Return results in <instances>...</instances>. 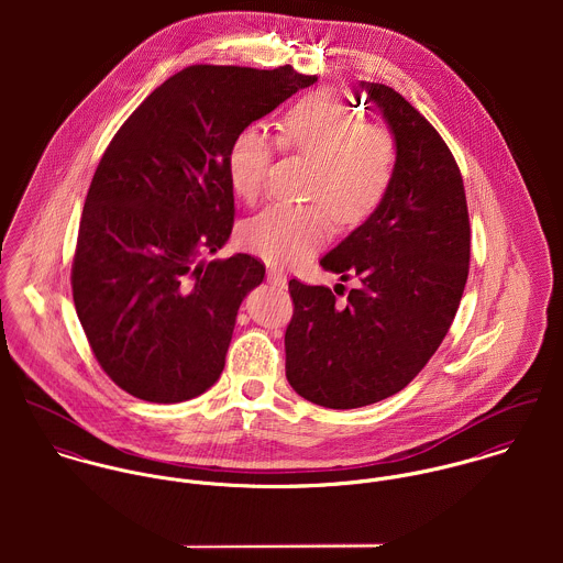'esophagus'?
<instances>
[{"label": "esophagus", "instance_id": "1", "mask_svg": "<svg viewBox=\"0 0 563 563\" xmlns=\"http://www.w3.org/2000/svg\"><path fill=\"white\" fill-rule=\"evenodd\" d=\"M266 279H268V284H273V286H279V288H284L286 286V273L282 271V268H277V266H268V271H266Z\"/></svg>", "mask_w": 563, "mask_h": 563}]
</instances>
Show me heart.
I'll return each instance as SVG.
<instances>
[{
	"instance_id": "b5f03b06",
	"label": "heart",
	"mask_w": 563,
	"mask_h": 563,
	"mask_svg": "<svg viewBox=\"0 0 563 563\" xmlns=\"http://www.w3.org/2000/svg\"><path fill=\"white\" fill-rule=\"evenodd\" d=\"M279 147L312 161L306 186L310 203H277L241 230L242 246L271 264H295L314 253L340 225L366 221L393 188L399 150L384 125L362 123L331 90H317L277 121ZM273 141L255 125L242 128L225 156L236 195L255 203L266 190Z\"/></svg>"
}]
</instances>
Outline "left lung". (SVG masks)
<instances>
[{"mask_svg":"<svg viewBox=\"0 0 563 563\" xmlns=\"http://www.w3.org/2000/svg\"><path fill=\"white\" fill-rule=\"evenodd\" d=\"M362 88L390 125L399 164L384 203L321 260L357 286L340 303L324 286L288 284L286 377L329 409L401 393L449 333L471 264L464 179L451 150L395 88Z\"/></svg>","mask_w":563,"mask_h":563,"instance_id":"obj_1","label":"left lung"}]
</instances>
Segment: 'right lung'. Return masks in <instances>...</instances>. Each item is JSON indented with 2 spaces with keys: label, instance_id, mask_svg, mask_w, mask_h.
Wrapping results in <instances>:
<instances>
[{
  "label": "right lung",
  "instance_id": "obj_1",
  "mask_svg": "<svg viewBox=\"0 0 563 563\" xmlns=\"http://www.w3.org/2000/svg\"><path fill=\"white\" fill-rule=\"evenodd\" d=\"M314 81L290 65L186 67L103 152L84 201L71 288L99 366L128 395L188 401L221 377L242 299L264 279V264L246 253L199 262L234 228L228 147Z\"/></svg>",
  "mask_w": 563,
  "mask_h": 563
}]
</instances>
